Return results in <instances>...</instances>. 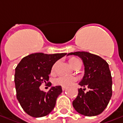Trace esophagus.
Wrapping results in <instances>:
<instances>
[{"instance_id": "34e87169", "label": "esophagus", "mask_w": 123, "mask_h": 123, "mask_svg": "<svg viewBox=\"0 0 123 123\" xmlns=\"http://www.w3.org/2000/svg\"><path fill=\"white\" fill-rule=\"evenodd\" d=\"M66 89H67V88H64V87H62V91H64L65 90H66Z\"/></svg>"}]
</instances>
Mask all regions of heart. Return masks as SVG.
Returning a JSON list of instances; mask_svg holds the SVG:
<instances>
[{"instance_id":"1","label":"heart","mask_w":123,"mask_h":123,"mask_svg":"<svg viewBox=\"0 0 123 123\" xmlns=\"http://www.w3.org/2000/svg\"><path fill=\"white\" fill-rule=\"evenodd\" d=\"M69 64L72 68H76V67L81 66V62L79 59H76V58H71L69 60ZM56 63H55L52 67V68H51L52 72H55V70L56 68ZM76 81V78L73 76H59L54 79L53 84L55 86H59L67 88V87L72 86Z\"/></svg>"}]
</instances>
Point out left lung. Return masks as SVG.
Listing matches in <instances>:
<instances>
[{
	"label": "left lung",
	"mask_w": 123,
	"mask_h": 123,
	"mask_svg": "<svg viewBox=\"0 0 123 123\" xmlns=\"http://www.w3.org/2000/svg\"><path fill=\"white\" fill-rule=\"evenodd\" d=\"M82 60L84 76L79 85L78 94L72 102L75 110L81 115L92 117L101 113L112 96V77L107 62L100 56L85 51L70 53ZM86 87L89 91L84 92Z\"/></svg>",
	"instance_id": "1"
}]
</instances>
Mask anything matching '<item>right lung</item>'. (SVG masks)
Here are the masks:
<instances>
[{
	"instance_id": "1",
	"label": "right lung",
	"mask_w": 123,
	"mask_h": 123,
	"mask_svg": "<svg viewBox=\"0 0 123 123\" xmlns=\"http://www.w3.org/2000/svg\"><path fill=\"white\" fill-rule=\"evenodd\" d=\"M67 53H37L24 57L15 69L16 98L24 111L33 117L47 115L53 111L56 99L62 93L61 86L51 87L47 92L39 86L49 81L53 64ZM47 84L51 86V82Z\"/></svg>"
}]
</instances>
